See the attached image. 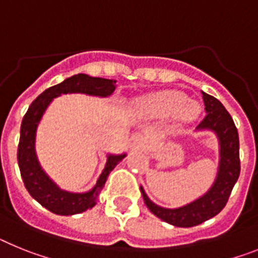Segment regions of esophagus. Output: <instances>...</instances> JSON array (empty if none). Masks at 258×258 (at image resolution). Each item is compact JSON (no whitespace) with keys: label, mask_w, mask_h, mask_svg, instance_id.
I'll use <instances>...</instances> for the list:
<instances>
[{"label":"esophagus","mask_w":258,"mask_h":258,"mask_svg":"<svg viewBox=\"0 0 258 258\" xmlns=\"http://www.w3.org/2000/svg\"><path fill=\"white\" fill-rule=\"evenodd\" d=\"M145 143H147V140H145V138L143 135H140V134H135V135H132L131 139H130V145H131V148L134 149H143L145 145Z\"/></svg>","instance_id":"34e87169"}]
</instances>
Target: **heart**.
Listing matches in <instances>:
<instances>
[{"label":"heart","instance_id":"1","mask_svg":"<svg viewBox=\"0 0 258 258\" xmlns=\"http://www.w3.org/2000/svg\"><path fill=\"white\" fill-rule=\"evenodd\" d=\"M136 111L145 119H167L174 115L176 123L182 126L196 119L201 106L195 100H188L183 92L161 91L139 98Z\"/></svg>","mask_w":258,"mask_h":258}]
</instances>
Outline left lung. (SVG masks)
Here are the masks:
<instances>
[{"label": "left lung", "mask_w": 258, "mask_h": 258, "mask_svg": "<svg viewBox=\"0 0 258 258\" xmlns=\"http://www.w3.org/2000/svg\"><path fill=\"white\" fill-rule=\"evenodd\" d=\"M203 93L207 115L196 127V131H210L217 136L219 147V162L217 176L212 187L203 196L183 207L163 208L154 204L140 185L143 199L154 216L176 227H194L217 216L225 208L232 188L240 174L239 135L225 106L216 97Z\"/></svg>", "instance_id": "left-lung-1"}]
</instances>
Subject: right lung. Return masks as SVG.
<instances>
[{"label":"right lung","mask_w":258,"mask_h":258,"mask_svg":"<svg viewBox=\"0 0 258 258\" xmlns=\"http://www.w3.org/2000/svg\"><path fill=\"white\" fill-rule=\"evenodd\" d=\"M116 80L93 78L78 74L62 83L45 89L28 107L21 127V140L18 147V163L27 191L37 203L58 216H74L91 209L97 204L98 195L104 188L111 170L127 156L107 154L106 163L97 182L87 192L64 191L49 178L40 165L36 153V134L42 115L55 97L67 93H83L96 97H109L115 91Z\"/></svg>","instance_id":"obj_1"}]
</instances>
